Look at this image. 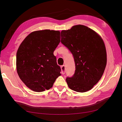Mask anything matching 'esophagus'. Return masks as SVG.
<instances>
[{
	"instance_id": "esophagus-1",
	"label": "esophagus",
	"mask_w": 122,
	"mask_h": 122,
	"mask_svg": "<svg viewBox=\"0 0 122 122\" xmlns=\"http://www.w3.org/2000/svg\"><path fill=\"white\" fill-rule=\"evenodd\" d=\"M61 73L62 74L64 75L65 73V65H62L61 66Z\"/></svg>"
}]
</instances>
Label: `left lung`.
<instances>
[{
    "label": "left lung",
    "mask_w": 122,
    "mask_h": 122,
    "mask_svg": "<svg viewBox=\"0 0 122 122\" xmlns=\"http://www.w3.org/2000/svg\"><path fill=\"white\" fill-rule=\"evenodd\" d=\"M61 36L75 63L74 75L66 79L68 87L78 92L89 91L101 79L107 64L104 41L94 31L81 25L62 30Z\"/></svg>",
    "instance_id": "1"
}]
</instances>
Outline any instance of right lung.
Masks as SVG:
<instances>
[{
  "instance_id": "obj_1",
  "label": "right lung",
  "mask_w": 122,
  "mask_h": 122,
  "mask_svg": "<svg viewBox=\"0 0 122 122\" xmlns=\"http://www.w3.org/2000/svg\"><path fill=\"white\" fill-rule=\"evenodd\" d=\"M59 31H34L21 43L16 54L17 72L21 81L33 91L52 88L61 75L54 51L60 42Z\"/></svg>"
}]
</instances>
